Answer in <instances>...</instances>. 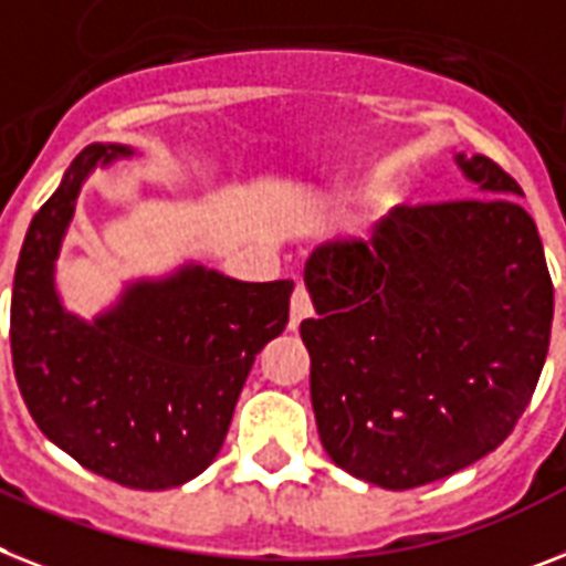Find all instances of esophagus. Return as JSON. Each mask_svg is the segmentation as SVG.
Listing matches in <instances>:
<instances>
[{
	"mask_svg": "<svg viewBox=\"0 0 566 566\" xmlns=\"http://www.w3.org/2000/svg\"><path fill=\"white\" fill-rule=\"evenodd\" d=\"M307 316H313V305H311V296H307V291L298 284L296 291H293V298H291V331H296L302 322L307 319Z\"/></svg>",
	"mask_w": 566,
	"mask_h": 566,
	"instance_id": "34e87169",
	"label": "esophagus"
}]
</instances>
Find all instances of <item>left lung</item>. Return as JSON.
Instances as JSON below:
<instances>
[{
  "label": "left lung",
  "mask_w": 566,
  "mask_h": 566,
  "mask_svg": "<svg viewBox=\"0 0 566 566\" xmlns=\"http://www.w3.org/2000/svg\"><path fill=\"white\" fill-rule=\"evenodd\" d=\"M454 164L481 198L394 210L371 241H327L305 261L319 440L382 489L495 452L547 359L553 282L524 192L483 155Z\"/></svg>",
  "instance_id": "1"
}]
</instances>
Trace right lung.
<instances>
[{"instance_id":"1","label":"right lung","mask_w":566,"mask_h":566,"mask_svg":"<svg viewBox=\"0 0 566 566\" xmlns=\"http://www.w3.org/2000/svg\"><path fill=\"white\" fill-rule=\"evenodd\" d=\"M140 158L92 144L33 216L11 296L13 374L40 431L88 472L172 489L210 467L259 354L287 325L293 282H239L187 259L123 282L92 319L69 311L56 259L94 169Z\"/></svg>"}]
</instances>
